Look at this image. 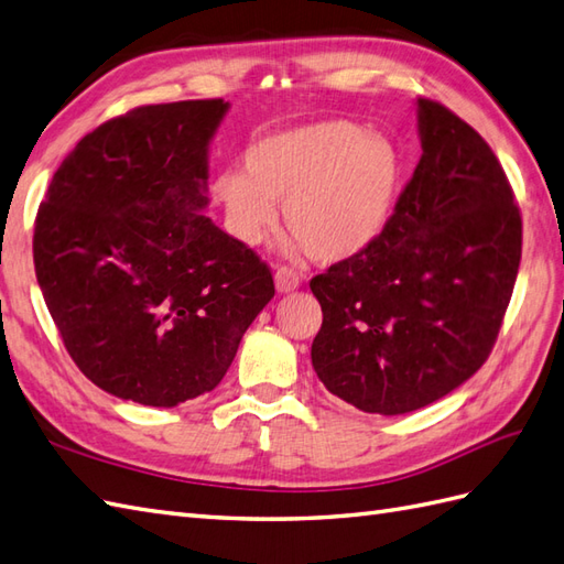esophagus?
Segmentation results:
<instances>
[{"mask_svg": "<svg viewBox=\"0 0 564 564\" xmlns=\"http://www.w3.org/2000/svg\"><path fill=\"white\" fill-rule=\"evenodd\" d=\"M273 281H276V291L279 293H291L300 285V276L288 267H279L276 273H273Z\"/></svg>", "mask_w": 564, "mask_h": 564, "instance_id": "1", "label": "esophagus"}]
</instances>
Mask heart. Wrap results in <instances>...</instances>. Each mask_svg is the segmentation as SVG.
Segmentation results:
<instances>
[{
	"label": "heart",
	"instance_id": "obj_1",
	"mask_svg": "<svg viewBox=\"0 0 564 564\" xmlns=\"http://www.w3.org/2000/svg\"><path fill=\"white\" fill-rule=\"evenodd\" d=\"M401 185L397 143L336 117L259 137L245 151V173L220 170L214 194L240 242L264 240L283 202L291 250L341 264L382 238Z\"/></svg>",
	"mask_w": 564,
	"mask_h": 564
}]
</instances>
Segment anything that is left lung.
<instances>
[{
  "label": "left lung",
  "mask_w": 564,
  "mask_h": 564,
  "mask_svg": "<svg viewBox=\"0 0 564 564\" xmlns=\"http://www.w3.org/2000/svg\"><path fill=\"white\" fill-rule=\"evenodd\" d=\"M417 137L382 238L310 281L324 314L312 368L365 413L417 411L478 372L519 271V206L486 139L427 98Z\"/></svg>",
  "instance_id": "1"
}]
</instances>
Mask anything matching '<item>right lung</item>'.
Returning a JSON list of instances; mask_svg holds the SVG:
<instances>
[{
    "mask_svg": "<svg viewBox=\"0 0 564 564\" xmlns=\"http://www.w3.org/2000/svg\"><path fill=\"white\" fill-rule=\"evenodd\" d=\"M230 102L143 105L76 143L33 232L72 360L108 394L173 409L218 387L273 297L269 267L204 216L208 143Z\"/></svg>",
    "mask_w": 564,
    "mask_h": 564,
    "instance_id": "1",
    "label": "right lung"
}]
</instances>
